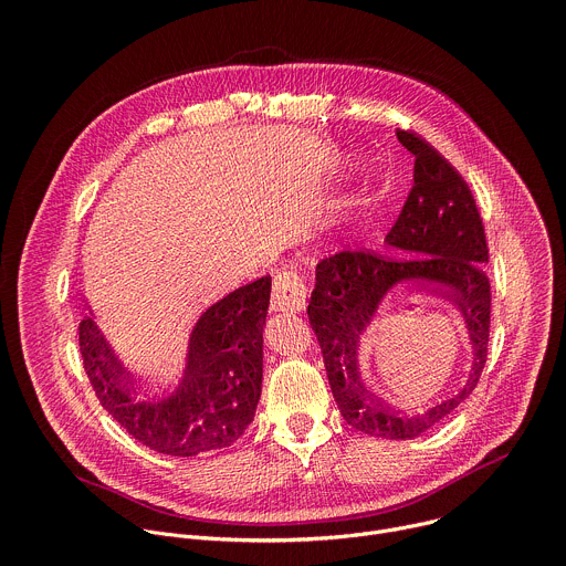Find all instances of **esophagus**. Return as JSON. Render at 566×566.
<instances>
[{
	"mask_svg": "<svg viewBox=\"0 0 566 566\" xmlns=\"http://www.w3.org/2000/svg\"><path fill=\"white\" fill-rule=\"evenodd\" d=\"M306 304V286L304 280L297 275V271H280L273 280V295H271V308L273 311H286V313H300Z\"/></svg>",
	"mask_w": 566,
	"mask_h": 566,
	"instance_id": "esophagus-1",
	"label": "esophagus"
}]
</instances>
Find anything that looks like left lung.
<instances>
[{
    "mask_svg": "<svg viewBox=\"0 0 566 566\" xmlns=\"http://www.w3.org/2000/svg\"><path fill=\"white\" fill-rule=\"evenodd\" d=\"M396 138L415 156V184L385 241L406 258L365 249L319 260L306 313L345 421L369 437L406 441L452 415L476 387L489 358L491 282L483 269L489 264L486 232L468 184L417 132L396 129ZM402 285L452 296L473 343L471 371L460 391L419 413L389 409L364 387L359 371V347L386 297Z\"/></svg>",
    "mask_w": 566,
    "mask_h": 566,
    "instance_id": "8db88e82",
    "label": "left lung"
}]
</instances>
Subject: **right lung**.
<instances>
[{
	"label": "right lung",
	"instance_id": "1",
	"mask_svg": "<svg viewBox=\"0 0 566 566\" xmlns=\"http://www.w3.org/2000/svg\"><path fill=\"white\" fill-rule=\"evenodd\" d=\"M269 302L271 277L264 275L210 304L190 332L179 376L156 389L123 371L85 315L77 325L80 356L101 406L160 454L197 457L232 446L260 402Z\"/></svg>",
	"mask_w": 566,
	"mask_h": 566
}]
</instances>
